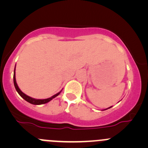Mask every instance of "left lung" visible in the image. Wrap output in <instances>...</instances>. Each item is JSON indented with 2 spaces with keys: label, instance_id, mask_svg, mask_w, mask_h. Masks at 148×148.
<instances>
[{
  "label": "left lung",
  "instance_id": "1",
  "mask_svg": "<svg viewBox=\"0 0 148 148\" xmlns=\"http://www.w3.org/2000/svg\"><path fill=\"white\" fill-rule=\"evenodd\" d=\"M111 107H109V108H107V109H110V108H111ZM107 109H105V110H107Z\"/></svg>",
  "mask_w": 148,
  "mask_h": 148
}]
</instances>
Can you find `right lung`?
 <instances>
[{
  "instance_id": "obj_1",
  "label": "right lung",
  "mask_w": 148,
  "mask_h": 148,
  "mask_svg": "<svg viewBox=\"0 0 148 148\" xmlns=\"http://www.w3.org/2000/svg\"><path fill=\"white\" fill-rule=\"evenodd\" d=\"M13 83H14V86H15V88H16V91H17L18 93L19 94V95H20L21 97L23 99H24L26 101V102L31 103V104H36V105H39V104H46V103L50 102L51 99H53V98H55L56 97H57L58 95H59V94L62 92V90H61L60 92H58L57 94H56V95H54L53 96L49 98H47V99H34V98H32L31 97L28 96V95H26V94L23 93V92H21V90L20 89H19L17 83H16V66H15V69H14V74H13Z\"/></svg>"
}]
</instances>
